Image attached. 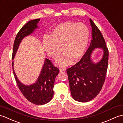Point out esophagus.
<instances>
[{"mask_svg": "<svg viewBox=\"0 0 123 123\" xmlns=\"http://www.w3.org/2000/svg\"><path fill=\"white\" fill-rule=\"evenodd\" d=\"M66 71V69H63V68H60V72H63Z\"/></svg>", "mask_w": 123, "mask_h": 123, "instance_id": "obj_1", "label": "esophagus"}]
</instances>
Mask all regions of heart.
I'll use <instances>...</instances> for the list:
<instances>
[{"label":"heart","mask_w":123,"mask_h":123,"mask_svg":"<svg viewBox=\"0 0 123 123\" xmlns=\"http://www.w3.org/2000/svg\"><path fill=\"white\" fill-rule=\"evenodd\" d=\"M89 36V31L86 25L76 22H65L52 30L51 36H44L43 46L47 55L53 59L59 56L61 51L63 52L56 64L66 67L72 63V60L80 59L85 53Z\"/></svg>","instance_id":"heart-1"}]
</instances>
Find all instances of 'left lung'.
Listing matches in <instances>:
<instances>
[{
  "mask_svg": "<svg viewBox=\"0 0 123 123\" xmlns=\"http://www.w3.org/2000/svg\"><path fill=\"white\" fill-rule=\"evenodd\" d=\"M92 27L90 45L80 61L67 70L70 89L75 100L88 102L97 96L105 82L108 68V49L100 30L90 18ZM95 48L103 50L102 59L95 63L91 55Z\"/></svg>",
  "mask_w": 123,
  "mask_h": 123,
  "instance_id": "left-lung-1",
  "label": "left lung"
}]
</instances>
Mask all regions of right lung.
<instances>
[{
    "instance_id": "add662e5",
    "label": "right lung",
    "mask_w": 123,
    "mask_h": 123,
    "mask_svg": "<svg viewBox=\"0 0 123 123\" xmlns=\"http://www.w3.org/2000/svg\"><path fill=\"white\" fill-rule=\"evenodd\" d=\"M40 19L30 20L23 26L18 33L13 46L12 59L14 60L19 44L25 37L30 35L38 28L37 24ZM13 72L18 87L28 101L35 105H44L48 103L53 96V87L55 78L59 70L55 67L49 60L45 59L44 64L38 79L33 84L25 85L18 80L14 69V61L12 63Z\"/></svg>"
}]
</instances>
